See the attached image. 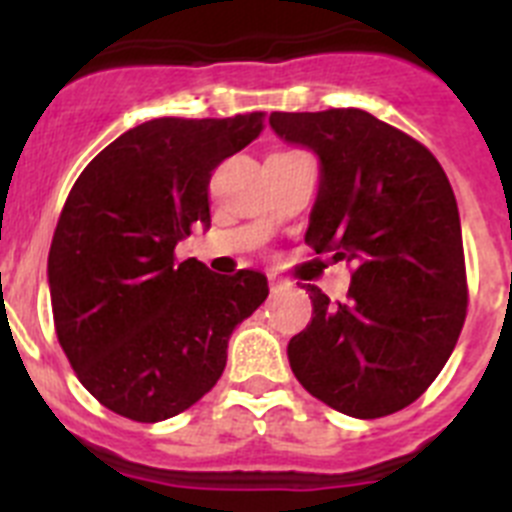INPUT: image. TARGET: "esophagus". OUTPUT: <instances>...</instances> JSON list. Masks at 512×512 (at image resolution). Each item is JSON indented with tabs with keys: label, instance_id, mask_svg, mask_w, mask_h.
<instances>
[{
	"label": "esophagus",
	"instance_id": "esophagus-1",
	"mask_svg": "<svg viewBox=\"0 0 512 512\" xmlns=\"http://www.w3.org/2000/svg\"><path fill=\"white\" fill-rule=\"evenodd\" d=\"M282 287H287V282H284V279H279L277 274H269V289H271V292H279Z\"/></svg>",
	"mask_w": 512,
	"mask_h": 512
}]
</instances>
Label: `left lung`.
I'll return each mask as SVG.
<instances>
[{
	"instance_id": "1",
	"label": "left lung",
	"mask_w": 512,
	"mask_h": 512,
	"mask_svg": "<svg viewBox=\"0 0 512 512\" xmlns=\"http://www.w3.org/2000/svg\"><path fill=\"white\" fill-rule=\"evenodd\" d=\"M279 138L320 158L307 246L354 264L346 302L307 287L312 320L287 346L312 397L351 418L418 400L467 318V266L449 176L408 133L356 107L271 112Z\"/></svg>"
}]
</instances>
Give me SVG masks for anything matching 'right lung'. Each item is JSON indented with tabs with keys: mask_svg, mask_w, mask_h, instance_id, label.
<instances>
[{
	"mask_svg": "<svg viewBox=\"0 0 512 512\" xmlns=\"http://www.w3.org/2000/svg\"><path fill=\"white\" fill-rule=\"evenodd\" d=\"M264 130V112L158 117L122 133L71 187L48 253L53 325L104 408L158 423L215 387L228 338L269 297L264 274L176 261L210 225V176Z\"/></svg>",
	"mask_w": 512,
	"mask_h": 512,
	"instance_id": "obj_1",
	"label": "right lung"
}]
</instances>
